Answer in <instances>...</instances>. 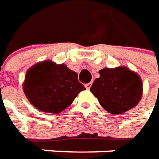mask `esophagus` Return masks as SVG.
<instances>
[{
	"label": "esophagus",
	"instance_id": "34e87169",
	"mask_svg": "<svg viewBox=\"0 0 159 159\" xmlns=\"http://www.w3.org/2000/svg\"><path fill=\"white\" fill-rule=\"evenodd\" d=\"M92 85V82H90V83H88V84H85V88L87 89V90H89V89L91 88Z\"/></svg>",
	"mask_w": 159,
	"mask_h": 159
}]
</instances>
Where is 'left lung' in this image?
<instances>
[{
	"instance_id": "1",
	"label": "left lung",
	"mask_w": 159,
	"mask_h": 159,
	"mask_svg": "<svg viewBox=\"0 0 159 159\" xmlns=\"http://www.w3.org/2000/svg\"><path fill=\"white\" fill-rule=\"evenodd\" d=\"M90 91L104 110L119 115L137 106L143 94L139 75L123 66L99 70Z\"/></svg>"
}]
</instances>
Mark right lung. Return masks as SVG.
<instances>
[{
    "instance_id": "add662e5",
    "label": "right lung",
    "mask_w": 159,
    "mask_h": 159,
    "mask_svg": "<svg viewBox=\"0 0 159 159\" xmlns=\"http://www.w3.org/2000/svg\"><path fill=\"white\" fill-rule=\"evenodd\" d=\"M84 90L76 72L65 64L49 60L30 67L23 82V91L29 102L45 113H61Z\"/></svg>"
}]
</instances>
